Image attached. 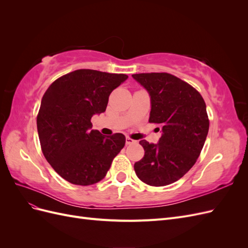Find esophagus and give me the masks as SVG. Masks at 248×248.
Segmentation results:
<instances>
[{
    "label": "esophagus",
    "mask_w": 248,
    "mask_h": 248,
    "mask_svg": "<svg viewBox=\"0 0 248 248\" xmlns=\"http://www.w3.org/2000/svg\"><path fill=\"white\" fill-rule=\"evenodd\" d=\"M134 142H136V140H132L131 138L129 137L126 138V145H131V144H134Z\"/></svg>",
    "instance_id": "34e87169"
}]
</instances>
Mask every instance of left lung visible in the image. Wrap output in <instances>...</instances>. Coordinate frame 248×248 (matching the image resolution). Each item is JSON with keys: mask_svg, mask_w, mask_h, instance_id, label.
<instances>
[{"mask_svg": "<svg viewBox=\"0 0 248 248\" xmlns=\"http://www.w3.org/2000/svg\"><path fill=\"white\" fill-rule=\"evenodd\" d=\"M151 96L149 122L162 126L158 144L140 141L145 150L134 163L140 181L151 186L174 183L201 154L209 130L206 103L188 82L167 72L132 74Z\"/></svg>", "mask_w": 248, "mask_h": 248, "instance_id": "left-lung-1", "label": "left lung"}]
</instances>
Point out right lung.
Listing matches in <instances>:
<instances>
[{
	"label": "right lung",
	"instance_id": "add662e5",
	"mask_svg": "<svg viewBox=\"0 0 248 248\" xmlns=\"http://www.w3.org/2000/svg\"><path fill=\"white\" fill-rule=\"evenodd\" d=\"M126 74L78 69L59 78L44 93L37 115L42 153L66 181L92 185L106 177L125 145L122 133L92 130L93 115L106 111L108 97Z\"/></svg>",
	"mask_w": 248,
	"mask_h": 248
}]
</instances>
